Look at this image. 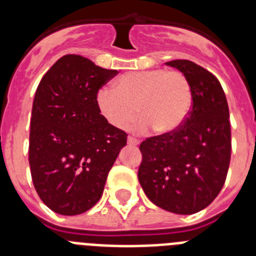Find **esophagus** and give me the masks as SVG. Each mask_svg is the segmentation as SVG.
<instances>
[{
  "label": "esophagus",
  "mask_w": 256,
  "mask_h": 256,
  "mask_svg": "<svg viewBox=\"0 0 256 256\" xmlns=\"http://www.w3.org/2000/svg\"><path fill=\"white\" fill-rule=\"evenodd\" d=\"M128 144H140V140L138 138H136V137H133V136H130L128 137Z\"/></svg>",
  "instance_id": "34e87169"
}]
</instances>
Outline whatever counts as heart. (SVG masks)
Instances as JSON below:
<instances>
[{
    "label": "heart",
    "mask_w": 256,
    "mask_h": 256,
    "mask_svg": "<svg viewBox=\"0 0 256 256\" xmlns=\"http://www.w3.org/2000/svg\"><path fill=\"white\" fill-rule=\"evenodd\" d=\"M112 88L98 91L97 108L108 123L122 130L138 112L142 116L134 130L170 133L182 126L191 108V86L177 70L128 72L115 79Z\"/></svg>",
    "instance_id": "obj_1"
}]
</instances>
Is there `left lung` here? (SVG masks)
<instances>
[{
	"mask_svg": "<svg viewBox=\"0 0 256 256\" xmlns=\"http://www.w3.org/2000/svg\"><path fill=\"white\" fill-rule=\"evenodd\" d=\"M184 74L192 108L182 126L141 144L138 180L151 202L176 214H194L218 196L230 160L227 98L218 79L190 60L165 62Z\"/></svg>",
	"mask_w": 256,
	"mask_h": 256,
	"instance_id": "8db88e82",
	"label": "left lung"
}]
</instances>
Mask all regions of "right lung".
I'll return each instance as SVG.
<instances>
[{
	"label": "right lung",
	"instance_id": "1",
	"mask_svg": "<svg viewBox=\"0 0 256 256\" xmlns=\"http://www.w3.org/2000/svg\"><path fill=\"white\" fill-rule=\"evenodd\" d=\"M118 74L65 55L40 79L32 108L29 165L38 196L52 212L78 216L97 204L126 133L97 108L98 90Z\"/></svg>",
	"mask_w": 256,
	"mask_h": 256
}]
</instances>
